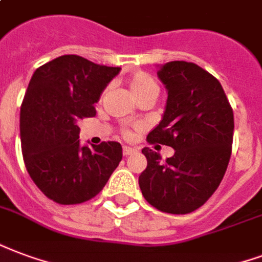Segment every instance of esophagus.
<instances>
[{
  "mask_svg": "<svg viewBox=\"0 0 262 262\" xmlns=\"http://www.w3.org/2000/svg\"><path fill=\"white\" fill-rule=\"evenodd\" d=\"M135 151H136V150H135V148H132V147L125 146V147H123V150H122V152H123V156L127 157V156H132V154H133Z\"/></svg>",
  "mask_w": 262,
  "mask_h": 262,
  "instance_id": "esophagus-1",
  "label": "esophagus"
}]
</instances>
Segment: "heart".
Listing matches in <instances>:
<instances>
[{"label": "heart", "mask_w": 262, "mask_h": 262, "mask_svg": "<svg viewBox=\"0 0 262 262\" xmlns=\"http://www.w3.org/2000/svg\"><path fill=\"white\" fill-rule=\"evenodd\" d=\"M129 86L133 93V96L136 97L137 100H144V98H152L156 100L160 92L158 83L144 72H137L133 76L129 79ZM126 136H129V132H125Z\"/></svg>", "instance_id": "obj_1"}]
</instances>
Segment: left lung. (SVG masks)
Segmentation results:
<instances>
[{
	"label": "left lung",
	"instance_id": "obj_1",
	"mask_svg": "<svg viewBox=\"0 0 262 262\" xmlns=\"http://www.w3.org/2000/svg\"><path fill=\"white\" fill-rule=\"evenodd\" d=\"M157 75L168 100L147 141L172 147L175 154L162 162L158 152L143 148L147 168L139 176V186L157 210L189 214L214 194L226 172L233 111L221 83L193 62H168Z\"/></svg>",
	"mask_w": 262,
	"mask_h": 262
}]
</instances>
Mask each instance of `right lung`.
Wrapping results in <instances>:
<instances>
[{
    "mask_svg": "<svg viewBox=\"0 0 262 262\" xmlns=\"http://www.w3.org/2000/svg\"><path fill=\"white\" fill-rule=\"evenodd\" d=\"M121 68L62 55L33 73L20 106L25 165L38 189L58 204H80L102 190L122 160V146H80L79 122Z\"/></svg>",
    "mask_w": 262,
    "mask_h": 262,
    "instance_id": "add662e5",
    "label": "right lung"
}]
</instances>
